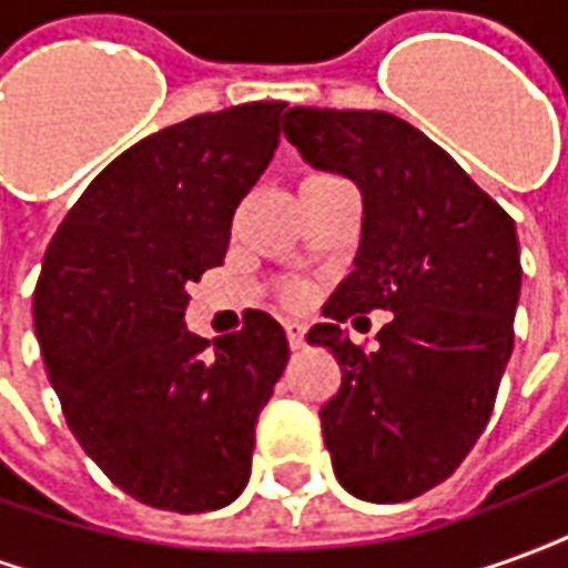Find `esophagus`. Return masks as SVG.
Listing matches in <instances>:
<instances>
[{
    "label": "esophagus",
    "mask_w": 568,
    "mask_h": 568,
    "mask_svg": "<svg viewBox=\"0 0 568 568\" xmlns=\"http://www.w3.org/2000/svg\"><path fill=\"white\" fill-rule=\"evenodd\" d=\"M285 337H288V346H292V349H301V346H304V325L285 322Z\"/></svg>",
    "instance_id": "34e87169"
}]
</instances>
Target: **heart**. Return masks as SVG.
Returning <instances> with one entry per match:
<instances>
[{
  "mask_svg": "<svg viewBox=\"0 0 568 568\" xmlns=\"http://www.w3.org/2000/svg\"><path fill=\"white\" fill-rule=\"evenodd\" d=\"M283 301L288 304V307H304L310 301V292L304 288V285H288L283 292Z\"/></svg>",
  "mask_w": 568,
  "mask_h": 568,
  "instance_id": "heart-1",
  "label": "heart"
}]
</instances>
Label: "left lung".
I'll return each instance as SVG.
<instances>
[{
	"label": "left lung",
	"mask_w": 568,
	"mask_h": 568,
	"mask_svg": "<svg viewBox=\"0 0 568 568\" xmlns=\"http://www.w3.org/2000/svg\"><path fill=\"white\" fill-rule=\"evenodd\" d=\"M283 133L316 170L353 179L365 206L356 271L307 334L341 365L320 410L334 475L365 501L417 499L459 468L493 414L520 297L514 219L389 112L295 105ZM371 308L394 320L368 354L339 322Z\"/></svg>",
	"instance_id": "obj_1"
}]
</instances>
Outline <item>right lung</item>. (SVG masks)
I'll return each instance as SVG.
<instances>
[{"label":"right lung","instance_id":"1","mask_svg":"<svg viewBox=\"0 0 568 568\" xmlns=\"http://www.w3.org/2000/svg\"><path fill=\"white\" fill-rule=\"evenodd\" d=\"M283 109L234 105L130 145L44 252L32 316L63 417L115 487L161 511H215L243 493L288 362L283 325L261 310L215 344L185 328L187 285L224 261Z\"/></svg>","mask_w":568,"mask_h":568}]
</instances>
